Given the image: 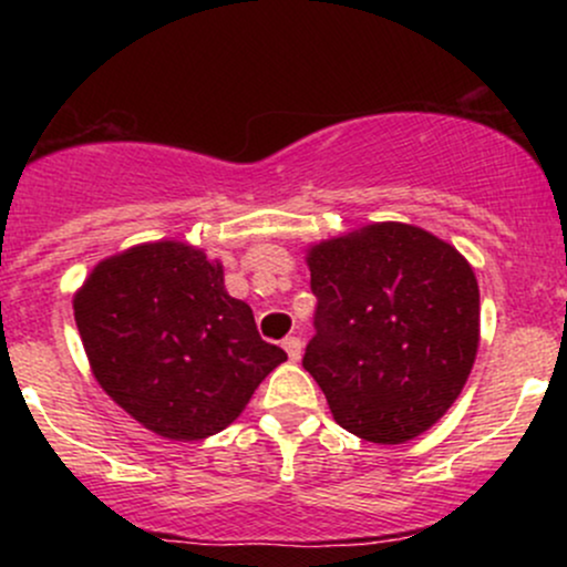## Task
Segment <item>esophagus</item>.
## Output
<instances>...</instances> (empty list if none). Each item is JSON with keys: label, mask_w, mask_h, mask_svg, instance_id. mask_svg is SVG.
I'll return each mask as SVG.
<instances>
[{"label": "esophagus", "mask_w": 567, "mask_h": 567, "mask_svg": "<svg viewBox=\"0 0 567 567\" xmlns=\"http://www.w3.org/2000/svg\"><path fill=\"white\" fill-rule=\"evenodd\" d=\"M282 349L288 351L290 362H298V360H301V354H303V343H301V338L288 336V338H285V341H282Z\"/></svg>", "instance_id": "obj_1"}]
</instances>
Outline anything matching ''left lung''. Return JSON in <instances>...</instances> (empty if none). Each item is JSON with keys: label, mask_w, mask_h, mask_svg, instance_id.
I'll return each instance as SVG.
<instances>
[{"label": "left lung", "mask_w": 567, "mask_h": 567, "mask_svg": "<svg viewBox=\"0 0 567 567\" xmlns=\"http://www.w3.org/2000/svg\"><path fill=\"white\" fill-rule=\"evenodd\" d=\"M309 271L317 311L303 368L338 424L381 445L437 424L480 343L466 258L419 226L373 224L311 247Z\"/></svg>", "instance_id": "obj_1"}]
</instances>
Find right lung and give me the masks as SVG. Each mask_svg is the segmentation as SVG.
I'll use <instances>...</instances> for the list:
<instances>
[{
	"instance_id": "add662e5",
	"label": "right lung",
	"mask_w": 567,
	"mask_h": 567,
	"mask_svg": "<svg viewBox=\"0 0 567 567\" xmlns=\"http://www.w3.org/2000/svg\"><path fill=\"white\" fill-rule=\"evenodd\" d=\"M97 383L138 424L167 440H205L243 413L282 349L258 336L252 309L224 269L184 243L106 258L74 298Z\"/></svg>"
}]
</instances>
